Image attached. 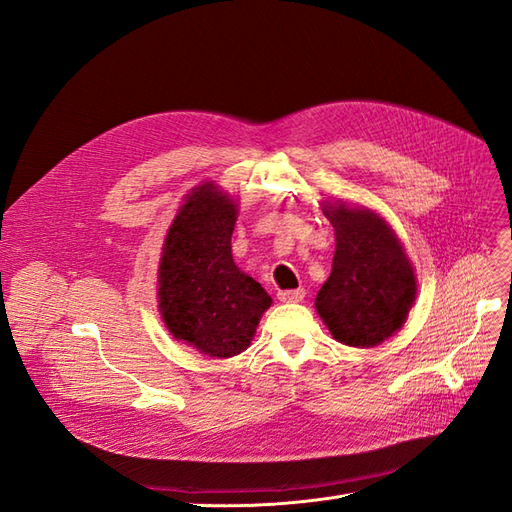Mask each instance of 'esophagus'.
I'll return each instance as SVG.
<instances>
[{"label": "esophagus", "mask_w": 512, "mask_h": 512, "mask_svg": "<svg viewBox=\"0 0 512 512\" xmlns=\"http://www.w3.org/2000/svg\"><path fill=\"white\" fill-rule=\"evenodd\" d=\"M305 297V288H294V290H280L277 292V299L284 303H299Z\"/></svg>", "instance_id": "1"}]
</instances>
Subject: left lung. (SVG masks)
I'll list each match as a JSON object with an SVG mask.
<instances>
[{
	"label": "left lung",
	"instance_id": "1",
	"mask_svg": "<svg viewBox=\"0 0 512 512\" xmlns=\"http://www.w3.org/2000/svg\"><path fill=\"white\" fill-rule=\"evenodd\" d=\"M335 228L329 280L316 297V312L346 346L371 348L401 329L416 297V277L391 226L369 209L324 205Z\"/></svg>",
	"mask_w": 512,
	"mask_h": 512
}]
</instances>
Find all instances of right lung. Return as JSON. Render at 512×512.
I'll return each mask as SVG.
<instances>
[{
  "label": "right lung",
  "mask_w": 512,
  "mask_h": 512,
  "mask_svg": "<svg viewBox=\"0 0 512 512\" xmlns=\"http://www.w3.org/2000/svg\"><path fill=\"white\" fill-rule=\"evenodd\" d=\"M237 203L205 181L170 224L160 269L158 307L175 339L207 356L228 359L252 344L271 297L232 260Z\"/></svg>",
  "instance_id": "1"
}]
</instances>
